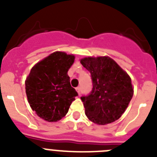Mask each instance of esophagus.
Returning a JSON list of instances; mask_svg holds the SVG:
<instances>
[{"label":"esophagus","mask_w":157,"mask_h":157,"mask_svg":"<svg viewBox=\"0 0 157 157\" xmlns=\"http://www.w3.org/2000/svg\"><path fill=\"white\" fill-rule=\"evenodd\" d=\"M76 91L78 92V95H80V93H81V88H80L79 86L76 87Z\"/></svg>","instance_id":"34e87169"}]
</instances>
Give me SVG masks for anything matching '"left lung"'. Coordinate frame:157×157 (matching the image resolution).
Here are the masks:
<instances>
[{
    "label": "left lung",
    "mask_w": 157,
    "mask_h": 157,
    "mask_svg": "<svg viewBox=\"0 0 157 157\" xmlns=\"http://www.w3.org/2000/svg\"><path fill=\"white\" fill-rule=\"evenodd\" d=\"M80 63L90 72L93 81L91 94L81 98L89 120L106 125L119 120L134 94L129 75L108 56L84 57Z\"/></svg>",
    "instance_id": "1"
}]
</instances>
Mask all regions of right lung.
Here are the masks:
<instances>
[{"label": "right lung", "mask_w": 157, "mask_h": 157, "mask_svg": "<svg viewBox=\"0 0 157 157\" xmlns=\"http://www.w3.org/2000/svg\"><path fill=\"white\" fill-rule=\"evenodd\" d=\"M75 56L56 51L37 62L25 81L27 101L37 116L47 122H57L66 116L77 92L67 71Z\"/></svg>", "instance_id": "right-lung-1"}]
</instances>
